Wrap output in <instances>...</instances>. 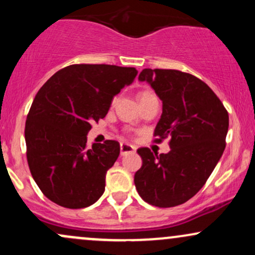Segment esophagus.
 Returning a JSON list of instances; mask_svg holds the SVG:
<instances>
[{"instance_id":"obj_1","label":"esophagus","mask_w":255,"mask_h":255,"mask_svg":"<svg viewBox=\"0 0 255 255\" xmlns=\"http://www.w3.org/2000/svg\"><path fill=\"white\" fill-rule=\"evenodd\" d=\"M120 151H121V156H125V154L128 153H134V152H135V147H134L133 145L124 144V142H122V144L120 145Z\"/></svg>"}]
</instances>
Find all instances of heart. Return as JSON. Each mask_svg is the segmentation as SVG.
<instances>
[{
  "label": "heart",
  "instance_id": "heart-1",
  "mask_svg": "<svg viewBox=\"0 0 255 255\" xmlns=\"http://www.w3.org/2000/svg\"><path fill=\"white\" fill-rule=\"evenodd\" d=\"M153 93L152 92H148V91H144V92H141L139 95V101H142V99L145 98H148V97H153Z\"/></svg>",
  "mask_w": 255,
  "mask_h": 255
}]
</instances>
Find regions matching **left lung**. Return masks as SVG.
I'll use <instances>...</instances> for the list:
<instances>
[{"mask_svg":"<svg viewBox=\"0 0 255 255\" xmlns=\"http://www.w3.org/2000/svg\"><path fill=\"white\" fill-rule=\"evenodd\" d=\"M139 80L150 84L162 101L154 136L158 142L170 137V151L137 150L142 165L134 175L135 188L150 205L177 206L200 191L221 159L229 115L215 92L188 73L146 68Z\"/></svg>","mask_w":255,"mask_h":255,"instance_id":"obj_1","label":"left lung"}]
</instances>
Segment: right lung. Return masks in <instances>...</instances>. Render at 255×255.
I'll use <instances>...</instances> for the list:
<instances>
[{"label":"right lung","mask_w":255,"mask_h":255,"mask_svg":"<svg viewBox=\"0 0 255 255\" xmlns=\"http://www.w3.org/2000/svg\"><path fill=\"white\" fill-rule=\"evenodd\" d=\"M136 74L133 67L72 64L38 91L26 120V156L32 177L52 203L84 209L102 197L120 144L107 140L89 147L86 135Z\"/></svg>","instance_id":"right-lung-1"}]
</instances>
